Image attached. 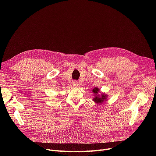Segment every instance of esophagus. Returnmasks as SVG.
Returning <instances> with one entry per match:
<instances>
[{
	"mask_svg": "<svg viewBox=\"0 0 156 156\" xmlns=\"http://www.w3.org/2000/svg\"><path fill=\"white\" fill-rule=\"evenodd\" d=\"M78 84H79V83H78V82L76 81H75L73 82V86H75V87L78 86Z\"/></svg>",
	"mask_w": 156,
	"mask_h": 156,
	"instance_id": "1",
	"label": "esophagus"
}]
</instances>
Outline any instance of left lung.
Here are the masks:
<instances>
[{"instance_id": "left-lung-1", "label": "left lung", "mask_w": 156, "mask_h": 156, "mask_svg": "<svg viewBox=\"0 0 156 156\" xmlns=\"http://www.w3.org/2000/svg\"><path fill=\"white\" fill-rule=\"evenodd\" d=\"M93 93L94 94V98H93V101L97 103L98 104H102L105 101H107V95L105 94L104 93H102L101 95L98 94V93L100 92L99 89L98 87H94L92 90Z\"/></svg>"}]
</instances>
